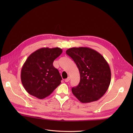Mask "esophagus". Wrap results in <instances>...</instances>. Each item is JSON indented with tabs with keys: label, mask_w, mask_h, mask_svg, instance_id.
<instances>
[{
	"label": "esophagus",
	"mask_w": 133,
	"mask_h": 133,
	"mask_svg": "<svg viewBox=\"0 0 133 133\" xmlns=\"http://www.w3.org/2000/svg\"><path fill=\"white\" fill-rule=\"evenodd\" d=\"M70 80V78H69V77H68V78H66V79H65V82H68Z\"/></svg>",
	"instance_id": "1"
}]
</instances>
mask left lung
<instances>
[{
	"label": "left lung",
	"instance_id": "left-lung-1",
	"mask_svg": "<svg viewBox=\"0 0 133 133\" xmlns=\"http://www.w3.org/2000/svg\"><path fill=\"white\" fill-rule=\"evenodd\" d=\"M66 53L79 71L80 82L71 91L80 102L96 101L105 93L111 81L109 65L98 51L87 47L71 48Z\"/></svg>",
	"mask_w": 133,
	"mask_h": 133
}]
</instances>
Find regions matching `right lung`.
<instances>
[{"mask_svg":"<svg viewBox=\"0 0 133 133\" xmlns=\"http://www.w3.org/2000/svg\"><path fill=\"white\" fill-rule=\"evenodd\" d=\"M62 52L59 48H42L28 57L22 68L21 80L29 94L44 99L60 85L62 76L53 63Z\"/></svg>","mask_w":133,"mask_h":133,"instance_id":"right-lung-1","label":"right lung"}]
</instances>
